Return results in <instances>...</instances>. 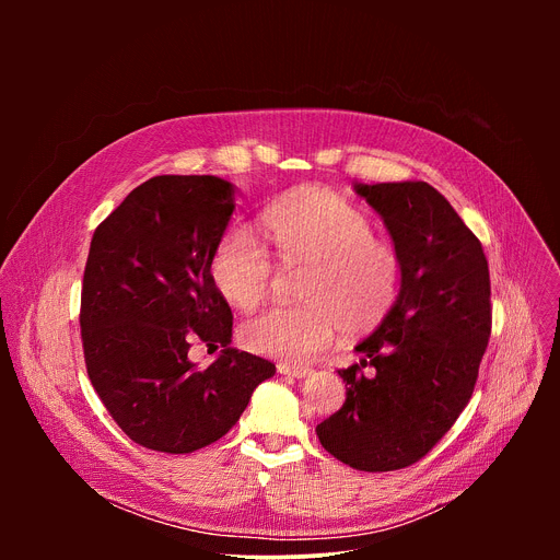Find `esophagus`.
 I'll use <instances>...</instances> for the list:
<instances>
[{
  "label": "esophagus",
  "mask_w": 560,
  "mask_h": 560,
  "mask_svg": "<svg viewBox=\"0 0 560 560\" xmlns=\"http://www.w3.org/2000/svg\"><path fill=\"white\" fill-rule=\"evenodd\" d=\"M277 370L281 372V374H288V376H294V378H303V376H307L310 374V368H305V365H292V363H277Z\"/></svg>",
  "instance_id": "1"
}]
</instances>
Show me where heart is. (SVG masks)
Returning <instances> with one entry per match:
<instances>
[{"label":"heart","instance_id":"obj_1","mask_svg":"<svg viewBox=\"0 0 560 560\" xmlns=\"http://www.w3.org/2000/svg\"><path fill=\"white\" fill-rule=\"evenodd\" d=\"M268 242L283 266L307 264L301 277V305H275L242 326L248 350L310 361L324 352L343 326L348 332L374 330L401 288V257L387 238L374 234L372 217L330 188H301L272 203L261 217ZM272 257L248 225H230L210 257L219 294L253 307L268 292Z\"/></svg>","mask_w":560,"mask_h":560}]
</instances>
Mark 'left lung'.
Segmentation results:
<instances>
[{
    "mask_svg": "<svg viewBox=\"0 0 560 560\" xmlns=\"http://www.w3.org/2000/svg\"><path fill=\"white\" fill-rule=\"evenodd\" d=\"M401 257V290L381 326L339 370L346 404L316 425L322 445L361 471L423 458L469 404L492 332L481 242L425 182L354 184ZM370 364L375 374L365 377Z\"/></svg>",
    "mask_w": 560,
    "mask_h": 560,
    "instance_id": "1",
    "label": "left lung"
}]
</instances>
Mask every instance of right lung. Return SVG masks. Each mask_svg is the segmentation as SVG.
Masks as SVG:
<instances>
[{"label":"right lung","mask_w":560,"mask_h":560,"mask_svg":"<svg viewBox=\"0 0 560 560\" xmlns=\"http://www.w3.org/2000/svg\"><path fill=\"white\" fill-rule=\"evenodd\" d=\"M234 210L212 175H162L137 186L95 230L84 270L82 326L91 383L135 443L188 454L219 441L275 363L230 348L232 312L210 257ZM199 338L223 347L199 371Z\"/></svg>","instance_id":"obj_1"}]
</instances>
